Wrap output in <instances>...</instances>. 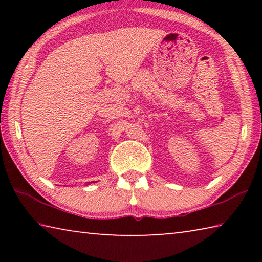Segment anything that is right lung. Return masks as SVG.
Wrapping results in <instances>:
<instances>
[{
  "mask_svg": "<svg viewBox=\"0 0 262 262\" xmlns=\"http://www.w3.org/2000/svg\"><path fill=\"white\" fill-rule=\"evenodd\" d=\"M91 183H92V181H91ZM88 185H89V184H88Z\"/></svg>",
  "mask_w": 262,
  "mask_h": 262,
  "instance_id": "1",
  "label": "right lung"
}]
</instances>
